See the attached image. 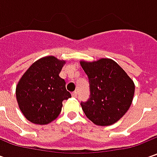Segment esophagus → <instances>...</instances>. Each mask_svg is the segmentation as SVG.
Masks as SVG:
<instances>
[{"instance_id":"34e87169","label":"esophagus","mask_w":157,"mask_h":157,"mask_svg":"<svg viewBox=\"0 0 157 157\" xmlns=\"http://www.w3.org/2000/svg\"><path fill=\"white\" fill-rule=\"evenodd\" d=\"M77 95H78V93H77V92H73V93H72V94H71V96H72V97H73V98H76V97H77Z\"/></svg>"}]
</instances>
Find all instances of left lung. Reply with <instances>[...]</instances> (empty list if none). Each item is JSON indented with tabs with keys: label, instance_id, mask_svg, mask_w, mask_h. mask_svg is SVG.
<instances>
[{
	"label": "left lung",
	"instance_id": "1",
	"mask_svg": "<svg viewBox=\"0 0 157 157\" xmlns=\"http://www.w3.org/2000/svg\"><path fill=\"white\" fill-rule=\"evenodd\" d=\"M90 83L91 95L81 107L95 125H113L128 112L134 99L135 83L111 58L80 60Z\"/></svg>",
	"mask_w": 157,
	"mask_h": 157
}]
</instances>
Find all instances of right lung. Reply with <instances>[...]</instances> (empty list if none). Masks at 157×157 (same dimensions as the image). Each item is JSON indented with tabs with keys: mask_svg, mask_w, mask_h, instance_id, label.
<instances>
[{
	"mask_svg": "<svg viewBox=\"0 0 157 157\" xmlns=\"http://www.w3.org/2000/svg\"><path fill=\"white\" fill-rule=\"evenodd\" d=\"M65 60L54 56L41 57L23 73L16 85L18 106L30 122L47 125L60 114L63 100L71 98L59 73Z\"/></svg>",
	"mask_w": 157,
	"mask_h": 157,
	"instance_id": "1",
	"label": "right lung"
}]
</instances>
